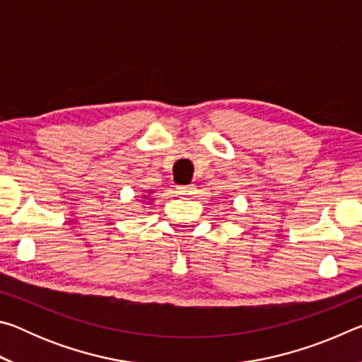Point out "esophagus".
<instances>
[{"mask_svg": "<svg viewBox=\"0 0 362 362\" xmlns=\"http://www.w3.org/2000/svg\"><path fill=\"white\" fill-rule=\"evenodd\" d=\"M196 192V187L194 185H179L177 187V193L179 194H193Z\"/></svg>", "mask_w": 362, "mask_h": 362, "instance_id": "obj_1", "label": "esophagus"}]
</instances>
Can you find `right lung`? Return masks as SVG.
<instances>
[{"mask_svg": "<svg viewBox=\"0 0 362 362\" xmlns=\"http://www.w3.org/2000/svg\"><path fill=\"white\" fill-rule=\"evenodd\" d=\"M145 193H153V192H151V189H148V192H145ZM145 199H150V201H153L155 198H151L150 194H142V201H145Z\"/></svg>", "mask_w": 362, "mask_h": 362, "instance_id": "add662e5", "label": "right lung"}]
</instances>
